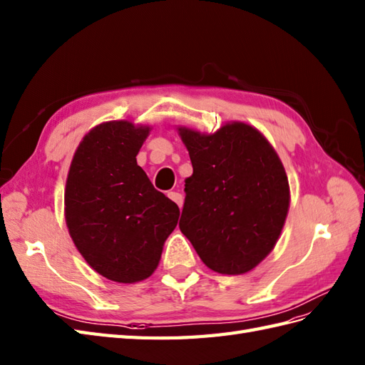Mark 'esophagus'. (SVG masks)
<instances>
[{
	"label": "esophagus",
	"instance_id": "esophagus-1",
	"mask_svg": "<svg viewBox=\"0 0 365 365\" xmlns=\"http://www.w3.org/2000/svg\"><path fill=\"white\" fill-rule=\"evenodd\" d=\"M168 198L173 200V201H175L180 207H182V204H184V197H182V195H181L180 192H170V193H168Z\"/></svg>",
	"mask_w": 365,
	"mask_h": 365
}]
</instances>
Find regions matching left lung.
Returning a JSON list of instances; mask_svg holds the SVG:
<instances>
[{"label":"left lung","instance_id":"left-lung-1","mask_svg":"<svg viewBox=\"0 0 365 365\" xmlns=\"http://www.w3.org/2000/svg\"><path fill=\"white\" fill-rule=\"evenodd\" d=\"M178 135L193 167L181 232L212 271L250 272L274 250L288 215L289 184L279 155L245 122L210 135L178 127Z\"/></svg>","mask_w":365,"mask_h":365}]
</instances>
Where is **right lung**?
<instances>
[{
	"label": "right lung",
	"mask_w": 365,
	"mask_h": 365,
	"mask_svg": "<svg viewBox=\"0 0 365 365\" xmlns=\"http://www.w3.org/2000/svg\"><path fill=\"white\" fill-rule=\"evenodd\" d=\"M150 130L130 120L99 123L78 144L66 178L69 235L96 272L119 283L155 272L180 218L136 163Z\"/></svg>",
	"instance_id": "right-lung-1"
}]
</instances>
